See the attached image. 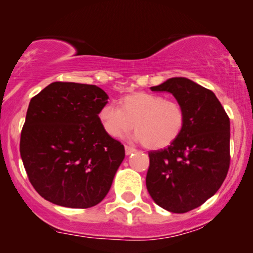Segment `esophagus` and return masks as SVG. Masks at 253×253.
<instances>
[{
  "instance_id": "1",
  "label": "esophagus",
  "mask_w": 253,
  "mask_h": 253,
  "mask_svg": "<svg viewBox=\"0 0 253 253\" xmlns=\"http://www.w3.org/2000/svg\"><path fill=\"white\" fill-rule=\"evenodd\" d=\"M124 148H126V155H130L131 153H133V152H136V150H134L133 147L127 146V145H126V146H124Z\"/></svg>"
}]
</instances>
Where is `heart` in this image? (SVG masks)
<instances>
[{"label": "heart", "mask_w": 253, "mask_h": 253, "mask_svg": "<svg viewBox=\"0 0 253 253\" xmlns=\"http://www.w3.org/2000/svg\"><path fill=\"white\" fill-rule=\"evenodd\" d=\"M100 123L108 136L126 137L136 130V139L151 150L168 147L179 137L185 124V110L175 100L160 94L136 92L120 100V108L107 103L99 112Z\"/></svg>", "instance_id": "obj_1"}]
</instances>
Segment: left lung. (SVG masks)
Here are the masks:
<instances>
[{"label": "left lung", "mask_w": 253, "mask_h": 253, "mask_svg": "<svg viewBox=\"0 0 253 253\" xmlns=\"http://www.w3.org/2000/svg\"><path fill=\"white\" fill-rule=\"evenodd\" d=\"M169 92L185 110L182 133L171 145L148 153L147 191L172 213L203 205L220 189L230 164V121L215 94L184 77L151 87Z\"/></svg>", "instance_id": "left-lung-1"}]
</instances>
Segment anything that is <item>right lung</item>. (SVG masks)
Instances as JSON below:
<instances>
[{"label":"right lung","mask_w":253,"mask_h":253,"mask_svg":"<svg viewBox=\"0 0 253 253\" xmlns=\"http://www.w3.org/2000/svg\"><path fill=\"white\" fill-rule=\"evenodd\" d=\"M108 95L95 85L55 82L31 99L20 157L33 188L48 202L88 209L105 198L126 151L99 120Z\"/></svg>","instance_id":"obj_1"}]
</instances>
